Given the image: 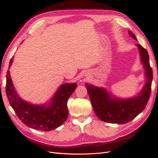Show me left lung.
Returning a JSON list of instances; mask_svg holds the SVG:
<instances>
[{
    "label": "left lung",
    "mask_w": 158,
    "mask_h": 158,
    "mask_svg": "<svg viewBox=\"0 0 158 158\" xmlns=\"http://www.w3.org/2000/svg\"><path fill=\"white\" fill-rule=\"evenodd\" d=\"M128 34L137 41L134 33L129 30ZM140 52V60L145 71L146 82L142 90L135 97L121 99L114 96L104 88L85 84L94 111L98 118L104 122L125 124L132 121L144 111L149 100L153 79L152 69L150 65L148 51L141 45L136 44Z\"/></svg>",
    "instance_id": "obj_1"
}]
</instances>
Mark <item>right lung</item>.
Returning <instances> with one entry per match:
<instances>
[{
    "mask_svg": "<svg viewBox=\"0 0 158 158\" xmlns=\"http://www.w3.org/2000/svg\"><path fill=\"white\" fill-rule=\"evenodd\" d=\"M13 57L10 60L6 74V93L9 103L18 118L27 127L39 131H50L63 125L68 117V99L77 84H62L50 102L46 104L28 103L19 96L12 83L9 69L13 63Z\"/></svg>",
    "mask_w": 158,
    "mask_h": 158,
    "instance_id": "right-lung-1",
    "label": "right lung"
}]
</instances>
